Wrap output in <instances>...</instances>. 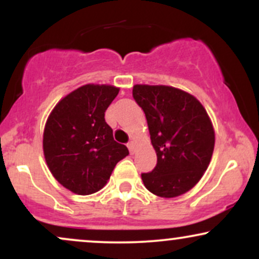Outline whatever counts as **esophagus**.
<instances>
[{"label": "esophagus", "mask_w": 259, "mask_h": 259, "mask_svg": "<svg viewBox=\"0 0 259 259\" xmlns=\"http://www.w3.org/2000/svg\"><path fill=\"white\" fill-rule=\"evenodd\" d=\"M127 148H129V151H130V153H134V147H135V144H134V141H130V142H127Z\"/></svg>", "instance_id": "esophagus-1"}]
</instances>
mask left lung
<instances>
[{
	"mask_svg": "<svg viewBox=\"0 0 259 259\" xmlns=\"http://www.w3.org/2000/svg\"><path fill=\"white\" fill-rule=\"evenodd\" d=\"M133 97L146 115L157 164L142 173L152 194L170 198L192 189L209 164L214 130L192 95L164 85H135Z\"/></svg>",
	"mask_w": 259,
	"mask_h": 259,
	"instance_id": "obj_1",
	"label": "left lung"
}]
</instances>
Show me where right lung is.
Instances as JSON below:
<instances>
[{"mask_svg":"<svg viewBox=\"0 0 259 259\" xmlns=\"http://www.w3.org/2000/svg\"><path fill=\"white\" fill-rule=\"evenodd\" d=\"M118 92L111 85L81 86L59 101L47 119L45 159L58 183L75 194L102 189L115 164L129 154L105 120Z\"/></svg>","mask_w":259,"mask_h":259,"instance_id":"obj_1","label":"right lung"}]
</instances>
